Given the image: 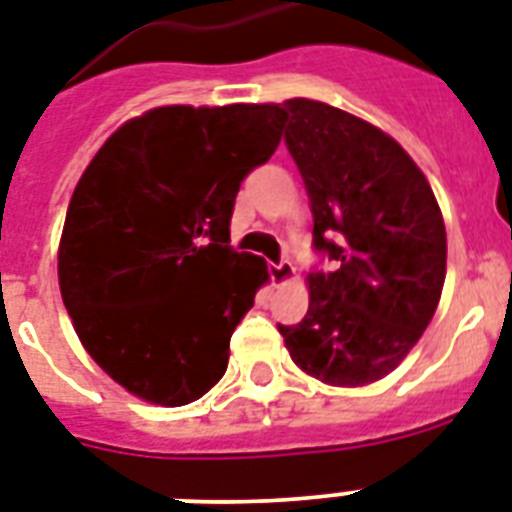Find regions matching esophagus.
<instances>
[{
    "label": "esophagus",
    "mask_w": 512,
    "mask_h": 512,
    "mask_svg": "<svg viewBox=\"0 0 512 512\" xmlns=\"http://www.w3.org/2000/svg\"><path fill=\"white\" fill-rule=\"evenodd\" d=\"M293 264L290 261H277V264H269V277H272V282H288L290 277H293Z\"/></svg>",
    "instance_id": "esophagus-1"
}]
</instances>
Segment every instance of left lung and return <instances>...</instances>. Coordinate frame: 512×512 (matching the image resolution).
<instances>
[{
	"label": "left lung",
	"mask_w": 512,
	"mask_h": 512,
	"mask_svg": "<svg viewBox=\"0 0 512 512\" xmlns=\"http://www.w3.org/2000/svg\"><path fill=\"white\" fill-rule=\"evenodd\" d=\"M285 145L304 179L314 251L309 312L277 325L298 367L330 386L394 370L439 306L447 230L423 171L402 145L325 102H285Z\"/></svg>",
	"instance_id": "left-lung-1"
}]
</instances>
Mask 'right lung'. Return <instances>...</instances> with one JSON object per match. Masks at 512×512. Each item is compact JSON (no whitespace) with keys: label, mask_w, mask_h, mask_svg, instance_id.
I'll return each mask as SVG.
<instances>
[{"label":"right lung","mask_w":512,"mask_h":512,"mask_svg":"<svg viewBox=\"0 0 512 512\" xmlns=\"http://www.w3.org/2000/svg\"><path fill=\"white\" fill-rule=\"evenodd\" d=\"M280 105L147 110L97 150L65 214L57 277L89 357L145 402L216 386L267 282L230 245L237 190L280 145Z\"/></svg>","instance_id":"1"}]
</instances>
